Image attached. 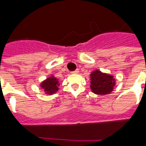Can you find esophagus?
<instances>
[{
  "label": "esophagus",
  "mask_w": 146,
  "mask_h": 146,
  "mask_svg": "<svg viewBox=\"0 0 146 146\" xmlns=\"http://www.w3.org/2000/svg\"><path fill=\"white\" fill-rule=\"evenodd\" d=\"M79 72H80L79 69H76L75 71H73V72H72V73H79Z\"/></svg>",
  "instance_id": "esophagus-1"
}]
</instances>
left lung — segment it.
<instances>
[{"mask_svg":"<svg viewBox=\"0 0 146 146\" xmlns=\"http://www.w3.org/2000/svg\"><path fill=\"white\" fill-rule=\"evenodd\" d=\"M90 89L96 95H108L111 93L116 85L113 76L95 70L90 74Z\"/></svg>","mask_w":146,"mask_h":146,"instance_id":"1","label":"left lung"}]
</instances>
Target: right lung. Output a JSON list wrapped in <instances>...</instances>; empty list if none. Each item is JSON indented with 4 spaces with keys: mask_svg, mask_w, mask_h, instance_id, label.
Listing matches in <instances>:
<instances>
[{
    "mask_svg": "<svg viewBox=\"0 0 146 146\" xmlns=\"http://www.w3.org/2000/svg\"><path fill=\"white\" fill-rule=\"evenodd\" d=\"M59 80L54 75L50 76L40 83V87L47 95H53L59 90Z\"/></svg>",
    "mask_w": 146,
    "mask_h": 146,
    "instance_id": "right-lung-1",
    "label": "right lung"
}]
</instances>
